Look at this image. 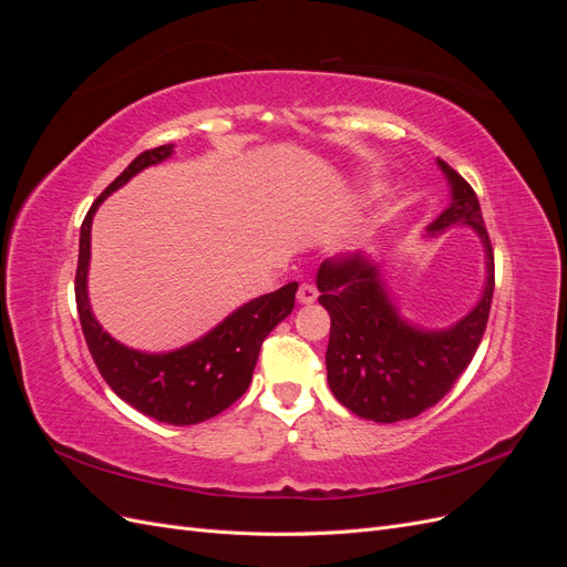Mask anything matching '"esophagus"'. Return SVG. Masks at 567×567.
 <instances>
[{
    "label": "esophagus",
    "mask_w": 567,
    "mask_h": 567,
    "mask_svg": "<svg viewBox=\"0 0 567 567\" xmlns=\"http://www.w3.org/2000/svg\"><path fill=\"white\" fill-rule=\"evenodd\" d=\"M317 298H319V293H317L315 286L302 284V286L298 288V302H300V305H312Z\"/></svg>",
    "instance_id": "34e87169"
}]
</instances>
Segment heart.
Returning <instances> with one entry per match:
<instances>
[{"instance_id": "heart-1", "label": "heart", "mask_w": 567, "mask_h": 567, "mask_svg": "<svg viewBox=\"0 0 567 567\" xmlns=\"http://www.w3.org/2000/svg\"><path fill=\"white\" fill-rule=\"evenodd\" d=\"M379 192H381V186H379V184H371V186H364V188H362V194H359V198H362V200H369V198H373V196H379ZM383 219H385V215L375 219V225H381ZM357 248H362V241L352 246V250H357Z\"/></svg>"}]
</instances>
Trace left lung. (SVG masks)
Returning <instances> with one entry per match:
<instances>
[{
  "instance_id": "8db88e82",
  "label": "left lung",
  "mask_w": 567,
  "mask_h": 567,
  "mask_svg": "<svg viewBox=\"0 0 567 567\" xmlns=\"http://www.w3.org/2000/svg\"><path fill=\"white\" fill-rule=\"evenodd\" d=\"M450 186V205L421 236L433 241L468 227L483 244L485 286L471 310L442 329H425L402 315L383 262L354 255L326 260L317 274L319 302L331 315L326 373L333 398L352 414L375 423L423 414L452 390L483 340L494 293V255L471 184L437 158Z\"/></svg>"
}]
</instances>
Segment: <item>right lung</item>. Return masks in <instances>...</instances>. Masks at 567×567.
Returning <instances> with one entry per match:
<instances>
[{
	"instance_id": "1",
	"label": "right lung",
	"mask_w": 567,
	"mask_h": 567,
	"mask_svg": "<svg viewBox=\"0 0 567 567\" xmlns=\"http://www.w3.org/2000/svg\"><path fill=\"white\" fill-rule=\"evenodd\" d=\"M173 153L175 144L144 151L90 208L80 229L75 302L87 348L117 398L161 423L194 425L217 416L248 390L262 340L293 312L298 284H286L274 293L244 302L215 329L177 350H134L104 331L92 312L87 288L94 215L120 186Z\"/></svg>"
}]
</instances>
